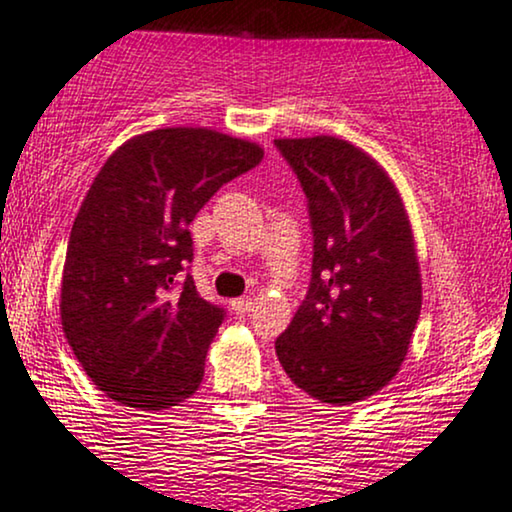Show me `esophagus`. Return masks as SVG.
Wrapping results in <instances>:
<instances>
[{
	"mask_svg": "<svg viewBox=\"0 0 512 512\" xmlns=\"http://www.w3.org/2000/svg\"><path fill=\"white\" fill-rule=\"evenodd\" d=\"M231 309H234V314H238V316L250 314L252 300L250 297H236V300H231Z\"/></svg>",
	"mask_w": 512,
	"mask_h": 512,
	"instance_id": "34e87169",
	"label": "esophagus"
}]
</instances>
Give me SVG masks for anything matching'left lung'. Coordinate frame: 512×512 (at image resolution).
<instances>
[{
	"label": "left lung",
	"instance_id": "8db88e82",
	"mask_svg": "<svg viewBox=\"0 0 512 512\" xmlns=\"http://www.w3.org/2000/svg\"><path fill=\"white\" fill-rule=\"evenodd\" d=\"M309 200L312 281L276 357L297 390L349 406L397 375L423 304L404 200L383 167L345 139H276Z\"/></svg>",
	"mask_w": 512,
	"mask_h": 512
}]
</instances>
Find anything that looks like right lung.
Listing matches in <instances>:
<instances>
[{"mask_svg": "<svg viewBox=\"0 0 512 512\" xmlns=\"http://www.w3.org/2000/svg\"><path fill=\"white\" fill-rule=\"evenodd\" d=\"M262 158L260 144L215 129L165 127L125 141L103 163L70 231L61 323L106 397L163 411L198 390L224 309L184 276L189 224Z\"/></svg>", "mask_w": 512, "mask_h": 512, "instance_id": "obj_1", "label": "right lung"}]
</instances>
